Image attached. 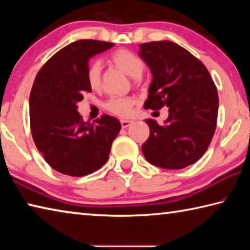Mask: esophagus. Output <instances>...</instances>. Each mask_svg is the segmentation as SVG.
Wrapping results in <instances>:
<instances>
[{"instance_id": "1", "label": "esophagus", "mask_w": 250, "mask_h": 250, "mask_svg": "<svg viewBox=\"0 0 250 250\" xmlns=\"http://www.w3.org/2000/svg\"><path fill=\"white\" fill-rule=\"evenodd\" d=\"M131 124H132V121H130V120H121V126L124 129L128 128V126L131 125Z\"/></svg>"}]
</instances>
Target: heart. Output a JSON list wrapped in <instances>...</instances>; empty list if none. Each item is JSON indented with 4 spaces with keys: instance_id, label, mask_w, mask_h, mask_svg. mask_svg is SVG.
Segmentation results:
<instances>
[{
    "instance_id": "b5f03b06",
    "label": "heart",
    "mask_w": 250,
    "mask_h": 250,
    "mask_svg": "<svg viewBox=\"0 0 250 250\" xmlns=\"http://www.w3.org/2000/svg\"><path fill=\"white\" fill-rule=\"evenodd\" d=\"M110 61L117 68L124 71L130 77L137 78L142 74L145 69V62L142 59L137 56L134 53L128 49L120 48L113 52L110 56ZM86 82L92 90L98 91L103 87V76H101V64L100 62L95 61L88 65L86 69ZM135 99L131 96L126 97H115L110 98L104 103V108L112 115L118 117H129L133 111L135 105Z\"/></svg>"
}]
</instances>
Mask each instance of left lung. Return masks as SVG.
<instances>
[{"label":"left lung","instance_id":"left-lung-1","mask_svg":"<svg viewBox=\"0 0 250 250\" xmlns=\"http://www.w3.org/2000/svg\"><path fill=\"white\" fill-rule=\"evenodd\" d=\"M139 55L153 76L145 108L168 107L166 125L146 120L150 137L142 146L145 158L172 170L191 166L205 153L216 129V86L200 59L173 42L143 43Z\"/></svg>","mask_w":250,"mask_h":250}]
</instances>
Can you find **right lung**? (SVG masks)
<instances>
[{"label":"right lung","mask_w":250,"mask_h":250,"mask_svg":"<svg viewBox=\"0 0 250 250\" xmlns=\"http://www.w3.org/2000/svg\"><path fill=\"white\" fill-rule=\"evenodd\" d=\"M113 43L74 42L54 54L40 69L29 96V121L35 146L55 171L83 176L104 166L121 130L115 117L103 115L91 122L78 112L79 101L91 88L86 82L89 58Z\"/></svg>","instance_id":"add662e5"}]
</instances>
